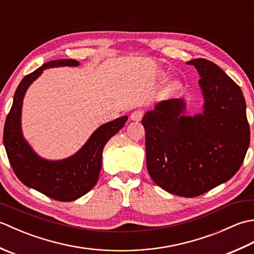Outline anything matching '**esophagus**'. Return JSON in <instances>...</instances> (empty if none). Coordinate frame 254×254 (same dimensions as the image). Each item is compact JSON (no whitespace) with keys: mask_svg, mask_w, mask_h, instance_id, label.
Here are the masks:
<instances>
[{"mask_svg":"<svg viewBox=\"0 0 254 254\" xmlns=\"http://www.w3.org/2000/svg\"><path fill=\"white\" fill-rule=\"evenodd\" d=\"M143 116H144V111L143 110H136V111H134L132 115H131V120L138 122V121L142 120Z\"/></svg>","mask_w":254,"mask_h":254,"instance_id":"esophagus-1","label":"esophagus"}]
</instances>
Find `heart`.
Wrapping results in <instances>:
<instances>
[{
    "label": "heart",
    "instance_id": "b5f03b06",
    "mask_svg": "<svg viewBox=\"0 0 254 254\" xmlns=\"http://www.w3.org/2000/svg\"><path fill=\"white\" fill-rule=\"evenodd\" d=\"M180 88H181V83L179 80H171V82L168 84V87H167L169 93H176V91H178Z\"/></svg>",
    "mask_w": 254,
    "mask_h": 254
}]
</instances>
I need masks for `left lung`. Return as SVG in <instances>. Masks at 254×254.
Masks as SVG:
<instances>
[{
    "mask_svg": "<svg viewBox=\"0 0 254 254\" xmlns=\"http://www.w3.org/2000/svg\"><path fill=\"white\" fill-rule=\"evenodd\" d=\"M201 78L203 112L186 116V101L158 102L143 117L148 174L156 185L194 197L228 181L239 170L250 144L242 90L216 64L187 62Z\"/></svg>",
    "mask_w": 254,
    "mask_h": 254,
    "instance_id": "left-lung-1",
    "label": "left lung"
}]
</instances>
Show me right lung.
<instances>
[{
    "label": "right lung",
    "mask_w": 254,
    "mask_h": 254,
    "mask_svg": "<svg viewBox=\"0 0 254 254\" xmlns=\"http://www.w3.org/2000/svg\"><path fill=\"white\" fill-rule=\"evenodd\" d=\"M77 65L79 63L76 60L62 59L47 62L26 75L15 91L3 132L9 164L18 179L28 188L61 202L75 201L96 186L102 165V149L127 120V116H123L102 124L84 146L68 158L47 160L34 152L21 132V107L27 88L46 68Z\"/></svg>",
    "instance_id": "1"
}]
</instances>
